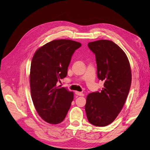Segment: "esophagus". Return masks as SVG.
<instances>
[{
  "mask_svg": "<svg viewBox=\"0 0 150 150\" xmlns=\"http://www.w3.org/2000/svg\"><path fill=\"white\" fill-rule=\"evenodd\" d=\"M76 94L77 95V96H84V93H82V92H78V91H76V92H75Z\"/></svg>",
  "mask_w": 150,
  "mask_h": 150,
  "instance_id": "esophagus-1",
  "label": "esophagus"
}]
</instances>
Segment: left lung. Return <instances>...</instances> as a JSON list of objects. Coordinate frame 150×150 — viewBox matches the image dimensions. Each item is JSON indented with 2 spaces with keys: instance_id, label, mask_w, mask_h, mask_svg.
<instances>
[{
  "instance_id": "left-lung-1",
  "label": "left lung",
  "mask_w": 150,
  "mask_h": 150,
  "mask_svg": "<svg viewBox=\"0 0 150 150\" xmlns=\"http://www.w3.org/2000/svg\"><path fill=\"white\" fill-rule=\"evenodd\" d=\"M88 46L96 54L97 76L104 88L88 95L85 111L90 123L105 127L116 118L125 103L132 81L130 65L125 53L114 42L98 40Z\"/></svg>"
}]
</instances>
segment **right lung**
I'll list each match as a JSON object with an SVG mask.
<instances>
[{"instance_id":"1","label":"right lung","mask_w":150,"mask_h":150,"mask_svg":"<svg viewBox=\"0 0 150 150\" xmlns=\"http://www.w3.org/2000/svg\"><path fill=\"white\" fill-rule=\"evenodd\" d=\"M81 46L70 39L53 40L40 47L32 57L31 97L40 117L47 123H61L71 107L74 93L57 83L66 77L72 55Z\"/></svg>"}]
</instances>
